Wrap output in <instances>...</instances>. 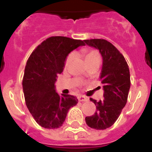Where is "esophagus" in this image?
<instances>
[{
    "mask_svg": "<svg viewBox=\"0 0 152 152\" xmlns=\"http://www.w3.org/2000/svg\"><path fill=\"white\" fill-rule=\"evenodd\" d=\"M78 100L80 102H86L88 101V98L85 97V96H83V95H80L78 97Z\"/></svg>",
    "mask_w": 152,
    "mask_h": 152,
    "instance_id": "obj_1",
    "label": "esophagus"
}]
</instances>
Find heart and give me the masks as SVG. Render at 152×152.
<instances>
[{"label": "heart", "mask_w": 152, "mask_h": 152, "mask_svg": "<svg viewBox=\"0 0 152 152\" xmlns=\"http://www.w3.org/2000/svg\"><path fill=\"white\" fill-rule=\"evenodd\" d=\"M82 54H83L84 59H85L86 63L95 61H100V55L97 50H90V49H83L82 50ZM74 53H72L68 56L65 61V66H68L70 62L72 61L74 58Z\"/></svg>", "instance_id": "heart-1"}]
</instances>
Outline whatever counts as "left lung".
I'll return each mask as SVG.
<instances>
[{"mask_svg":"<svg viewBox=\"0 0 152 152\" xmlns=\"http://www.w3.org/2000/svg\"><path fill=\"white\" fill-rule=\"evenodd\" d=\"M88 46L99 50L102 57L100 80L103 87V100H90L96 106L95 114L86 117L89 127L102 130L114 124L127 102L130 89V73L125 57L105 39L84 40Z\"/></svg>","mask_w":152,"mask_h":152,"instance_id":"left-lung-1","label":"left lung"}]
</instances>
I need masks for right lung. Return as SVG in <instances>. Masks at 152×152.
I'll return each instance as SVG.
<instances>
[{
	"instance_id": "add662e5",
	"label": "right lung",
	"mask_w": 152,
	"mask_h": 152,
	"mask_svg": "<svg viewBox=\"0 0 152 152\" xmlns=\"http://www.w3.org/2000/svg\"><path fill=\"white\" fill-rule=\"evenodd\" d=\"M84 46L83 41L62 36L42 42L30 56L24 70L23 90L28 110L45 129L61 127L69 109L78 103L76 96L59 95L55 83L63 72L70 52Z\"/></svg>"
}]
</instances>
